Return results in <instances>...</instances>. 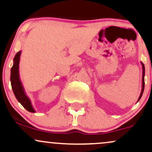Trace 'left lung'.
Wrapping results in <instances>:
<instances>
[{"mask_svg":"<svg viewBox=\"0 0 152 152\" xmlns=\"http://www.w3.org/2000/svg\"><path fill=\"white\" fill-rule=\"evenodd\" d=\"M141 64H142V91H141L140 96H139V99H138L137 102H139V100H140L141 97H142V94H143V92H144V76H145V67H144V64H143L142 62H141Z\"/></svg>","mask_w":152,"mask_h":152,"instance_id":"obj_1","label":"left lung"}]
</instances>
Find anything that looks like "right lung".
Listing matches in <instances>:
<instances>
[{
  "label": "right lung",
  "mask_w": 152,
  "mask_h": 152,
  "mask_svg": "<svg viewBox=\"0 0 152 152\" xmlns=\"http://www.w3.org/2000/svg\"><path fill=\"white\" fill-rule=\"evenodd\" d=\"M20 53H21V51H18L15 54L13 58V65L10 70V83H11L12 89L14 93L15 98L20 103V104L27 111L35 113L36 111L31 104L30 99L26 96L25 90L20 81V76H19V62H20Z\"/></svg>",
  "instance_id": "obj_1"
}]
</instances>
